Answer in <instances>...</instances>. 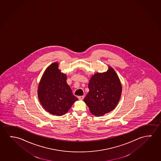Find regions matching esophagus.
Listing matches in <instances>:
<instances>
[{
  "label": "esophagus",
  "instance_id": "obj_1",
  "mask_svg": "<svg viewBox=\"0 0 161 161\" xmlns=\"http://www.w3.org/2000/svg\"><path fill=\"white\" fill-rule=\"evenodd\" d=\"M84 96H79V97H78V99H79V100H82V99H84Z\"/></svg>",
  "mask_w": 161,
  "mask_h": 161
}]
</instances>
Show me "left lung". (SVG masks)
Segmentation results:
<instances>
[{
    "label": "left lung",
    "instance_id": "1",
    "mask_svg": "<svg viewBox=\"0 0 161 161\" xmlns=\"http://www.w3.org/2000/svg\"><path fill=\"white\" fill-rule=\"evenodd\" d=\"M89 92L84 99L92 114L102 116L115 109L121 94V85L111 67L107 72L97 73L88 85Z\"/></svg>",
    "mask_w": 161,
    "mask_h": 161
}]
</instances>
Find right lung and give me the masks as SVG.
<instances>
[{"mask_svg":"<svg viewBox=\"0 0 161 161\" xmlns=\"http://www.w3.org/2000/svg\"><path fill=\"white\" fill-rule=\"evenodd\" d=\"M66 80V75L61 74L56 62L47 67L41 80L38 99L45 109L53 115H64L78 100L72 94Z\"/></svg>","mask_w":161,"mask_h":161,"instance_id":"right-lung-1","label":"right lung"}]
</instances>
